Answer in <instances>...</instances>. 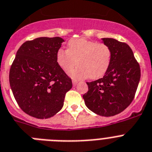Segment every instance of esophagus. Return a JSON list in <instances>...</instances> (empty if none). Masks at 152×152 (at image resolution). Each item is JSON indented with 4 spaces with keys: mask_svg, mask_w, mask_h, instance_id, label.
<instances>
[{
    "mask_svg": "<svg viewBox=\"0 0 152 152\" xmlns=\"http://www.w3.org/2000/svg\"><path fill=\"white\" fill-rule=\"evenodd\" d=\"M77 82H78V81H77V80H73V81H72V83H73L74 86H75V85H77Z\"/></svg>",
    "mask_w": 152,
    "mask_h": 152,
    "instance_id": "obj_1",
    "label": "esophagus"
}]
</instances>
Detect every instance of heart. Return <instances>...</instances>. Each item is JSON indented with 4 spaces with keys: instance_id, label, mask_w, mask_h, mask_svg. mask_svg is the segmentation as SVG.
<instances>
[{
    "instance_id": "1",
    "label": "heart",
    "mask_w": 152,
    "mask_h": 152,
    "mask_svg": "<svg viewBox=\"0 0 152 152\" xmlns=\"http://www.w3.org/2000/svg\"><path fill=\"white\" fill-rule=\"evenodd\" d=\"M112 53L110 47L104 43L85 38L72 39L68 42V49L60 48L57 51V61L64 71H69L75 79L90 77L97 79L107 72L111 64Z\"/></svg>"
}]
</instances>
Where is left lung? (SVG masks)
I'll use <instances>...</instances> for the list:
<instances>
[{"instance_id":"obj_1","label":"left lung","mask_w":152,"mask_h":152,"mask_svg":"<svg viewBox=\"0 0 152 152\" xmlns=\"http://www.w3.org/2000/svg\"><path fill=\"white\" fill-rule=\"evenodd\" d=\"M112 53L110 67L102 78L87 82L88 91L83 95L86 106L102 116L121 113L130 105L141 77L140 65L126 43L103 38Z\"/></svg>"}]
</instances>
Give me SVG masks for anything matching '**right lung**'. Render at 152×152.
<instances>
[{
  "mask_svg": "<svg viewBox=\"0 0 152 152\" xmlns=\"http://www.w3.org/2000/svg\"><path fill=\"white\" fill-rule=\"evenodd\" d=\"M61 37H37L27 41L17 51L9 81L21 110L39 119L56 115L64 105L72 81L57 61Z\"/></svg>",
  "mask_w": 152,
  "mask_h": 152,
  "instance_id": "obj_1",
  "label": "right lung"
}]
</instances>
